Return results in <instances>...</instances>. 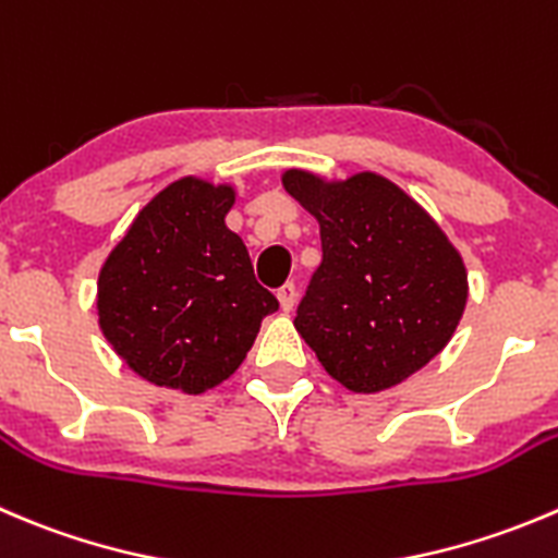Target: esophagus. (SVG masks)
<instances>
[{
  "instance_id": "esophagus-1",
  "label": "esophagus",
  "mask_w": 558,
  "mask_h": 558,
  "mask_svg": "<svg viewBox=\"0 0 558 558\" xmlns=\"http://www.w3.org/2000/svg\"><path fill=\"white\" fill-rule=\"evenodd\" d=\"M278 300H280V307L283 311H294L296 305V286L294 283H283L278 289Z\"/></svg>"
}]
</instances>
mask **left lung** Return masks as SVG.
<instances>
[{
	"label": "left lung",
	"mask_w": 558,
	"mask_h": 558,
	"mask_svg": "<svg viewBox=\"0 0 558 558\" xmlns=\"http://www.w3.org/2000/svg\"><path fill=\"white\" fill-rule=\"evenodd\" d=\"M283 187L322 229L324 256L294 327L324 371L351 392H381L423 371L469 300L466 264L441 226L373 171L327 180L289 169Z\"/></svg>",
	"instance_id": "8db88e82"
}]
</instances>
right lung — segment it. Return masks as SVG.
<instances>
[{
    "instance_id": "add662e5",
    "label": "right lung",
    "mask_w": 558,
    "mask_h": 558,
    "mask_svg": "<svg viewBox=\"0 0 558 558\" xmlns=\"http://www.w3.org/2000/svg\"><path fill=\"white\" fill-rule=\"evenodd\" d=\"M234 187L198 177L166 185L117 242L97 278V324L135 376L202 395L231 376L262 318L278 311L226 226Z\"/></svg>"
}]
</instances>
